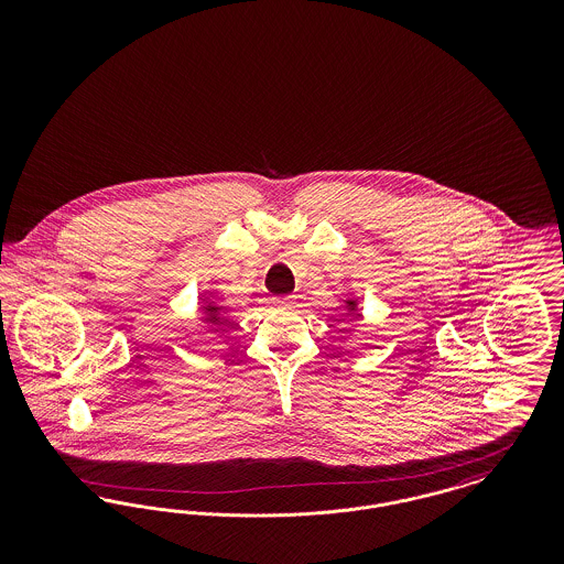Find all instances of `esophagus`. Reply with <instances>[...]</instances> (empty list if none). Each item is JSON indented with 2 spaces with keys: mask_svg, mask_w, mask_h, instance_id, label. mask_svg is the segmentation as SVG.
<instances>
[{
  "mask_svg": "<svg viewBox=\"0 0 564 564\" xmlns=\"http://www.w3.org/2000/svg\"><path fill=\"white\" fill-rule=\"evenodd\" d=\"M292 304H294L292 297H274V300H272V306H274V308H281V311L292 308Z\"/></svg>",
  "mask_w": 564,
  "mask_h": 564,
  "instance_id": "34e87169",
  "label": "esophagus"
}]
</instances>
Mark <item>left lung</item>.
I'll list each match as a JSON object with an SVG mask.
<instances>
[{
    "instance_id": "obj_1",
    "label": "left lung",
    "mask_w": 564,
    "mask_h": 564,
    "mask_svg": "<svg viewBox=\"0 0 564 564\" xmlns=\"http://www.w3.org/2000/svg\"><path fill=\"white\" fill-rule=\"evenodd\" d=\"M345 308H347V315H350V319L355 322V319H359L361 317V313H359V304H357V300H345Z\"/></svg>"
}]
</instances>
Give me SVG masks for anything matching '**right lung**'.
<instances>
[{
  "instance_id": "1",
  "label": "right lung",
  "mask_w": 564,
  "mask_h": 564,
  "mask_svg": "<svg viewBox=\"0 0 564 564\" xmlns=\"http://www.w3.org/2000/svg\"><path fill=\"white\" fill-rule=\"evenodd\" d=\"M198 311H200V322L205 323V325H214V327H219V325H224V323H228V311H226V306H221L219 302H215L212 297H200L198 300Z\"/></svg>"
}]
</instances>
